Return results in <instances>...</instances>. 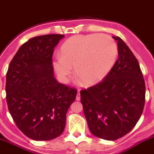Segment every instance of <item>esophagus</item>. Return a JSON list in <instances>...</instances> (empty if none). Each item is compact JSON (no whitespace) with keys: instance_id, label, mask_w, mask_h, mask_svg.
<instances>
[{"instance_id":"34e87169","label":"esophagus","mask_w":154,"mask_h":154,"mask_svg":"<svg viewBox=\"0 0 154 154\" xmlns=\"http://www.w3.org/2000/svg\"><path fill=\"white\" fill-rule=\"evenodd\" d=\"M76 100H77V101H79V100H80V90H78L77 91V97H76Z\"/></svg>"}]
</instances>
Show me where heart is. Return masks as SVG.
Wrapping results in <instances>:
<instances>
[{
	"mask_svg": "<svg viewBox=\"0 0 154 154\" xmlns=\"http://www.w3.org/2000/svg\"><path fill=\"white\" fill-rule=\"evenodd\" d=\"M61 56L53 58L52 66L62 82H67L73 71L87 86L103 81L111 72L118 57V48L112 37L105 34L73 36L61 48Z\"/></svg>",
	"mask_w": 154,
	"mask_h": 154,
	"instance_id": "heart-1",
	"label": "heart"
}]
</instances>
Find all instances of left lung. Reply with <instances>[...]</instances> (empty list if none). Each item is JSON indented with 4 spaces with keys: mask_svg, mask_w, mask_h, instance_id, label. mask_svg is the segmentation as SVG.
<instances>
[{
    "mask_svg": "<svg viewBox=\"0 0 154 154\" xmlns=\"http://www.w3.org/2000/svg\"><path fill=\"white\" fill-rule=\"evenodd\" d=\"M119 58L100 84L80 91V101L89 129L107 140L122 137L140 119L145 103V82L135 56L120 37Z\"/></svg>",
    "mask_w": 154,
    "mask_h": 154,
    "instance_id": "8db88e82",
    "label": "left lung"
}]
</instances>
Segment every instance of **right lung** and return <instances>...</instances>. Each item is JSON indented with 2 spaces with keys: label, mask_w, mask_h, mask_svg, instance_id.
Segmentation results:
<instances>
[{
  "label": "right lung",
  "mask_w": 154,
  "mask_h": 154,
  "mask_svg": "<svg viewBox=\"0 0 154 154\" xmlns=\"http://www.w3.org/2000/svg\"><path fill=\"white\" fill-rule=\"evenodd\" d=\"M64 35L50 34L29 39L19 48L6 75L8 109L18 128L35 140L60 136L66 114L77 91L54 76L52 55Z\"/></svg>",
  "instance_id": "add662e5"
}]
</instances>
